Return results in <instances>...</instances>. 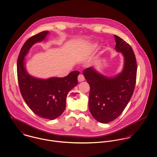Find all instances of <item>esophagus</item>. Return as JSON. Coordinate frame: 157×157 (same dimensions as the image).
Segmentation results:
<instances>
[{"instance_id":"obj_1","label":"esophagus","mask_w":157,"mask_h":157,"mask_svg":"<svg viewBox=\"0 0 157 157\" xmlns=\"http://www.w3.org/2000/svg\"><path fill=\"white\" fill-rule=\"evenodd\" d=\"M85 80V77L83 74H80L78 76V81L79 82H83Z\"/></svg>"}]
</instances>
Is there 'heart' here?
Here are the masks:
<instances>
[{
  "label": "heart",
  "instance_id": "1",
  "mask_svg": "<svg viewBox=\"0 0 157 157\" xmlns=\"http://www.w3.org/2000/svg\"><path fill=\"white\" fill-rule=\"evenodd\" d=\"M97 46H98V44H93V45L91 46V48L94 49L96 48L97 47Z\"/></svg>",
  "mask_w": 157,
  "mask_h": 157
}]
</instances>
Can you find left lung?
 <instances>
[{"label": "left lung", "instance_id": "1", "mask_svg": "<svg viewBox=\"0 0 157 157\" xmlns=\"http://www.w3.org/2000/svg\"><path fill=\"white\" fill-rule=\"evenodd\" d=\"M114 37L115 49L124 57L121 72L109 77L99 73L94 67L83 71L90 86V112L101 123H108L120 115L132 97L136 83L137 65L132 48L118 36L114 35Z\"/></svg>", "mask_w": 157, "mask_h": 157}]
</instances>
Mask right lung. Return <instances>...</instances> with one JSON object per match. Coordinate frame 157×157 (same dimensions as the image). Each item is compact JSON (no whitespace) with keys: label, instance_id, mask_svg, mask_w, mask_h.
<instances>
[{"label":"right lung","instance_id":"add662e5","mask_svg":"<svg viewBox=\"0 0 157 157\" xmlns=\"http://www.w3.org/2000/svg\"><path fill=\"white\" fill-rule=\"evenodd\" d=\"M49 31H43L28 39L20 51L17 63V79L22 97L31 111L40 117L54 120L64 112L68 92L77 84L80 72L74 71L65 77L38 78L29 75L24 62L32 46L45 40Z\"/></svg>","mask_w":157,"mask_h":157}]
</instances>
